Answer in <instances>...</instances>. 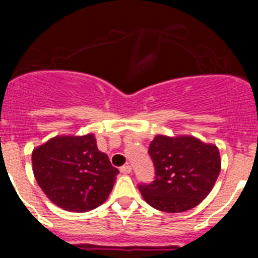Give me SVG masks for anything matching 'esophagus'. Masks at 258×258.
Here are the masks:
<instances>
[{
    "label": "esophagus",
    "instance_id": "1",
    "mask_svg": "<svg viewBox=\"0 0 258 258\" xmlns=\"http://www.w3.org/2000/svg\"><path fill=\"white\" fill-rule=\"evenodd\" d=\"M120 172L122 173V174H129V173L132 172V166L131 165H124L120 168Z\"/></svg>",
    "mask_w": 258,
    "mask_h": 258
}]
</instances>
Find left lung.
<instances>
[{"label":"left lung","mask_w":258,"mask_h":258,"mask_svg":"<svg viewBox=\"0 0 258 258\" xmlns=\"http://www.w3.org/2000/svg\"><path fill=\"white\" fill-rule=\"evenodd\" d=\"M155 181L140 184L147 204L157 211L179 213L199 206L209 195L221 170L220 150L192 136L157 134L149 147Z\"/></svg>","instance_id":"obj_1"}]
</instances>
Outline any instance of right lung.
I'll return each mask as SVG.
<instances>
[{
	"mask_svg": "<svg viewBox=\"0 0 258 258\" xmlns=\"http://www.w3.org/2000/svg\"><path fill=\"white\" fill-rule=\"evenodd\" d=\"M32 168L50 202L77 213L103 204L118 173L93 133L52 137L32 151Z\"/></svg>",
	"mask_w": 258,
	"mask_h": 258,
	"instance_id": "1",
	"label": "right lung"
}]
</instances>
